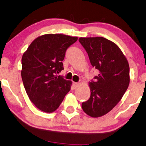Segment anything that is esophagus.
I'll list each match as a JSON object with an SVG mask.
<instances>
[{
    "instance_id": "1",
    "label": "esophagus",
    "mask_w": 146,
    "mask_h": 146,
    "mask_svg": "<svg viewBox=\"0 0 146 146\" xmlns=\"http://www.w3.org/2000/svg\"><path fill=\"white\" fill-rule=\"evenodd\" d=\"M73 85H74V87H78V83H77V82H73Z\"/></svg>"
}]
</instances>
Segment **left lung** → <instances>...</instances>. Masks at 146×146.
<instances>
[{
    "label": "left lung",
    "mask_w": 146,
    "mask_h": 146,
    "mask_svg": "<svg viewBox=\"0 0 146 146\" xmlns=\"http://www.w3.org/2000/svg\"><path fill=\"white\" fill-rule=\"evenodd\" d=\"M98 74L89 83L91 96L82 102L83 110L93 117L108 113L117 105L129 87V65L119 48L103 37L80 38Z\"/></svg>",
    "instance_id": "1"
}]
</instances>
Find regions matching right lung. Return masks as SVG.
Masks as SVG:
<instances>
[{
	"label": "right lung",
	"mask_w": 146,
	"mask_h": 146,
	"mask_svg": "<svg viewBox=\"0 0 146 146\" xmlns=\"http://www.w3.org/2000/svg\"><path fill=\"white\" fill-rule=\"evenodd\" d=\"M78 37L60 34L36 38L21 59V78L29 99L42 111H55L70 90L72 82L57 74L64 69L66 51Z\"/></svg>",
	"instance_id": "right-lung-1"
}]
</instances>
